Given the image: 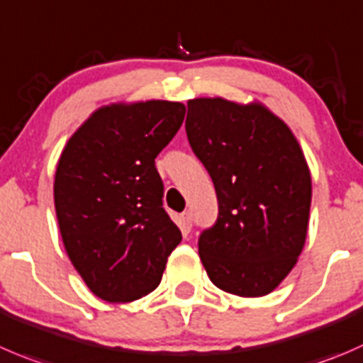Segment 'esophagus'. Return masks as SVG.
<instances>
[{"mask_svg": "<svg viewBox=\"0 0 363 363\" xmlns=\"http://www.w3.org/2000/svg\"><path fill=\"white\" fill-rule=\"evenodd\" d=\"M191 225H193L191 214L182 213L181 216H179V227H181V230L184 232V234H188V232L191 230Z\"/></svg>", "mask_w": 363, "mask_h": 363, "instance_id": "obj_1", "label": "esophagus"}]
</instances>
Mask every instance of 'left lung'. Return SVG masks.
<instances>
[{
	"instance_id": "8db88e82",
	"label": "left lung",
	"mask_w": 363,
	"mask_h": 363,
	"mask_svg": "<svg viewBox=\"0 0 363 363\" xmlns=\"http://www.w3.org/2000/svg\"><path fill=\"white\" fill-rule=\"evenodd\" d=\"M186 133L218 196L216 223L199 239L207 275L225 293L266 296L296 266L307 239L312 177L303 150L259 101H188Z\"/></svg>"
}]
</instances>
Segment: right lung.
Segmentation results:
<instances>
[{"label": "right lung", "instance_id": "1", "mask_svg": "<svg viewBox=\"0 0 363 363\" xmlns=\"http://www.w3.org/2000/svg\"><path fill=\"white\" fill-rule=\"evenodd\" d=\"M172 101L113 103L94 111L56 164L55 209L70 262L88 289L110 303L152 293L181 242L163 209L154 160L182 125Z\"/></svg>", "mask_w": 363, "mask_h": 363}]
</instances>
